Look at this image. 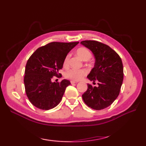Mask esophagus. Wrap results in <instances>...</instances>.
<instances>
[{
	"label": "esophagus",
	"instance_id": "esophagus-1",
	"mask_svg": "<svg viewBox=\"0 0 146 146\" xmlns=\"http://www.w3.org/2000/svg\"><path fill=\"white\" fill-rule=\"evenodd\" d=\"M70 82H71V84H75V83H78V82H75V81H72V80H71V81Z\"/></svg>",
	"mask_w": 146,
	"mask_h": 146
}]
</instances>
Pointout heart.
Masks as SVG:
<instances>
[{
    "mask_svg": "<svg viewBox=\"0 0 146 146\" xmlns=\"http://www.w3.org/2000/svg\"><path fill=\"white\" fill-rule=\"evenodd\" d=\"M76 54L83 61H88L92 58V53L87 48H80L76 51ZM70 55L68 54L65 56L63 60V66L67 68L69 65ZM86 75V71L84 69H70L67 70L64 73V76L66 78L72 81L78 82L82 80Z\"/></svg>",
    "mask_w": 146,
    "mask_h": 146,
    "instance_id": "b5f03b06",
    "label": "heart"
}]
</instances>
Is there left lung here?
Returning <instances> with one entry per match:
<instances>
[{
    "label": "left lung",
    "mask_w": 146,
    "mask_h": 146,
    "mask_svg": "<svg viewBox=\"0 0 146 146\" xmlns=\"http://www.w3.org/2000/svg\"><path fill=\"white\" fill-rule=\"evenodd\" d=\"M82 44L90 49L95 56V66L87 78L97 82L98 86L88 84L82 95L86 105L93 109H104L113 103L119 95L123 79V68L119 55L110 46L97 41L86 40Z\"/></svg>",
    "instance_id": "obj_1"
}]
</instances>
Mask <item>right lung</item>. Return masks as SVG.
<instances>
[{"label": "right lung", "mask_w": 146, "mask_h": 146, "mask_svg": "<svg viewBox=\"0 0 146 146\" xmlns=\"http://www.w3.org/2000/svg\"><path fill=\"white\" fill-rule=\"evenodd\" d=\"M79 42H52L38 48L27 60L24 82L26 94L34 106L48 110L60 104L69 80L52 82L53 76L61 78L65 56Z\"/></svg>", "instance_id": "1"}]
</instances>
